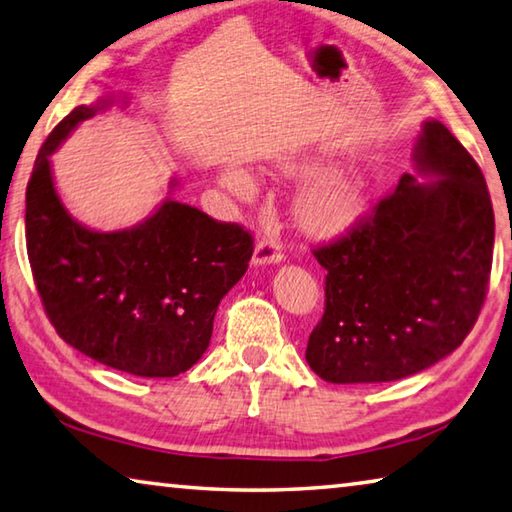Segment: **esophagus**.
Masks as SVG:
<instances>
[{"label":"esophagus","mask_w":512,"mask_h":512,"mask_svg":"<svg viewBox=\"0 0 512 512\" xmlns=\"http://www.w3.org/2000/svg\"><path fill=\"white\" fill-rule=\"evenodd\" d=\"M282 262V246L280 241L273 237H262L255 244V255H253V264L255 266H264V264H277Z\"/></svg>","instance_id":"esophagus-1"}]
</instances>
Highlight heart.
<instances>
[{
	"mask_svg": "<svg viewBox=\"0 0 512 512\" xmlns=\"http://www.w3.org/2000/svg\"><path fill=\"white\" fill-rule=\"evenodd\" d=\"M225 183L241 198H253L257 187L248 173L232 169L225 176ZM359 207V192L350 180L332 178L327 183L318 185L314 192L307 196L305 201V216L309 223L318 225V228H334L350 219Z\"/></svg>",
	"mask_w": 512,
	"mask_h": 512,
	"instance_id": "1",
	"label": "heart"
}]
</instances>
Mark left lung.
<instances>
[{"mask_svg": "<svg viewBox=\"0 0 512 512\" xmlns=\"http://www.w3.org/2000/svg\"><path fill=\"white\" fill-rule=\"evenodd\" d=\"M418 183L404 173L348 235L318 246L325 314L309 334L307 363L332 384L415 375L452 354L488 293L495 212L465 146L436 119L415 142Z\"/></svg>", "mask_w": 512, "mask_h": 512, "instance_id": "obj_1", "label": "left lung"}]
</instances>
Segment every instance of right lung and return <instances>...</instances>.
Returning <instances> with one entry per match:
<instances>
[{
  "label": "right lung",
  "instance_id": "1",
  "mask_svg": "<svg viewBox=\"0 0 512 512\" xmlns=\"http://www.w3.org/2000/svg\"><path fill=\"white\" fill-rule=\"evenodd\" d=\"M110 103L74 108L42 144L27 187L29 264L65 343L128 375L176 377L210 345L216 307L244 277L253 237L173 198L126 230L76 221L56 192L49 155Z\"/></svg>",
  "mask_w": 512,
  "mask_h": 512
}]
</instances>
